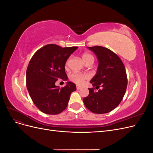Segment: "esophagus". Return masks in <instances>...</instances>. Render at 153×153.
<instances>
[{"label":"esophagus","instance_id":"esophagus-1","mask_svg":"<svg viewBox=\"0 0 153 153\" xmlns=\"http://www.w3.org/2000/svg\"><path fill=\"white\" fill-rule=\"evenodd\" d=\"M76 89H77V90H80L81 89V87L78 85V86H76Z\"/></svg>","mask_w":153,"mask_h":153}]
</instances>
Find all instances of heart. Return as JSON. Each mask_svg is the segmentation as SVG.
I'll list each match as a JSON object with an SVG mask.
<instances>
[{"label":"heart","mask_w":153,"mask_h":153,"mask_svg":"<svg viewBox=\"0 0 153 153\" xmlns=\"http://www.w3.org/2000/svg\"><path fill=\"white\" fill-rule=\"evenodd\" d=\"M82 57L83 61H84L85 64L91 61H94L93 56L89 53H83ZM68 61L66 63V66H68ZM87 78H88V76L87 75H83V74H78V73H75L71 74L70 76H69L70 80L73 82H75V84L78 85H82L84 84L85 80H86Z\"/></svg>","instance_id":"heart-1"}]
</instances>
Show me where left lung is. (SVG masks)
<instances>
[{"mask_svg": "<svg viewBox=\"0 0 153 153\" xmlns=\"http://www.w3.org/2000/svg\"><path fill=\"white\" fill-rule=\"evenodd\" d=\"M96 55L98 66L90 82L92 86L102 89L95 91L89 88V94L83 98L86 108L95 114H105L115 109L121 103L126 92L128 80L122 61L112 51L95 46L87 47Z\"/></svg>", "mask_w": 153, "mask_h": 153, "instance_id": "1", "label": "left lung"}]
</instances>
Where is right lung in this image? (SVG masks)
I'll list each match as a JSON object with an SVG mask.
<instances>
[{
	"mask_svg": "<svg viewBox=\"0 0 153 153\" xmlns=\"http://www.w3.org/2000/svg\"><path fill=\"white\" fill-rule=\"evenodd\" d=\"M77 48L50 44L39 49L30 59L26 71L27 88L32 101L42 112L56 115L67 107L76 85L67 82L60 89L55 83L58 79L68 80L65 64Z\"/></svg>",
	"mask_w": 153,
	"mask_h": 153,
	"instance_id": "obj_1",
	"label": "right lung"
}]
</instances>
